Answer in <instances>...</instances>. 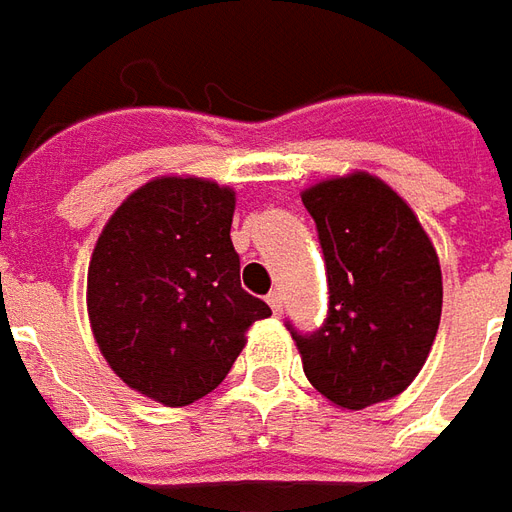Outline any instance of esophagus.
Segmentation results:
<instances>
[{
    "label": "esophagus",
    "mask_w": 512,
    "mask_h": 512,
    "mask_svg": "<svg viewBox=\"0 0 512 512\" xmlns=\"http://www.w3.org/2000/svg\"><path fill=\"white\" fill-rule=\"evenodd\" d=\"M267 303L273 308V314H281V292H270V295H267Z\"/></svg>",
    "instance_id": "1"
}]
</instances>
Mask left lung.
Instances as JSON below:
<instances>
[{"mask_svg":"<svg viewBox=\"0 0 512 512\" xmlns=\"http://www.w3.org/2000/svg\"><path fill=\"white\" fill-rule=\"evenodd\" d=\"M328 270L320 331L289 325L308 383L347 411L408 389L441 322V264L413 209L386 181L355 170L303 190Z\"/></svg>","mask_w":512,"mask_h":512,"instance_id":"obj_1","label":"left lung"}]
</instances>
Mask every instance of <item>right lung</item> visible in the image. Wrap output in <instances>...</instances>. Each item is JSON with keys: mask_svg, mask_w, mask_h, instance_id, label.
I'll use <instances>...</instances> for the list:
<instances>
[{"mask_svg": "<svg viewBox=\"0 0 512 512\" xmlns=\"http://www.w3.org/2000/svg\"><path fill=\"white\" fill-rule=\"evenodd\" d=\"M234 190L195 176L143 184L107 220L88 267V317L129 389L168 408L217 389L270 306L239 284Z\"/></svg>", "mask_w": 512, "mask_h": 512, "instance_id": "right-lung-1", "label": "right lung"}]
</instances>
